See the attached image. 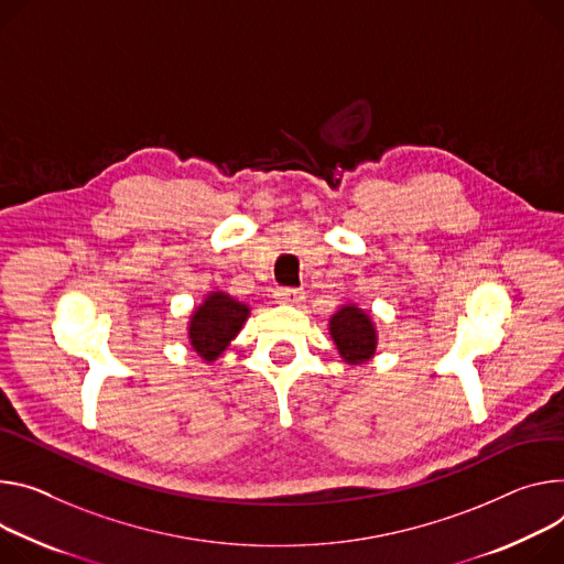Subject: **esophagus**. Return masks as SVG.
Returning a JSON list of instances; mask_svg holds the SVG:
<instances>
[{"label": "esophagus", "instance_id": "1", "mask_svg": "<svg viewBox=\"0 0 564 564\" xmlns=\"http://www.w3.org/2000/svg\"><path fill=\"white\" fill-rule=\"evenodd\" d=\"M276 301L279 303H288V305H296L305 299V292L301 288H279L276 290Z\"/></svg>", "mask_w": 564, "mask_h": 564}]
</instances>
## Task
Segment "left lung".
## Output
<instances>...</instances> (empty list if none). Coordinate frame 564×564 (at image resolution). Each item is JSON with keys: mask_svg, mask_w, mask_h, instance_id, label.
Wrapping results in <instances>:
<instances>
[{"mask_svg": "<svg viewBox=\"0 0 564 564\" xmlns=\"http://www.w3.org/2000/svg\"><path fill=\"white\" fill-rule=\"evenodd\" d=\"M328 333L337 346L341 360L350 367L365 365L376 355L378 330L367 311L357 303H344L330 317Z\"/></svg>", "mask_w": 564, "mask_h": 564, "instance_id": "left-lung-1", "label": "left lung"}]
</instances>
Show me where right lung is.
Here are the masks:
<instances>
[{
  "mask_svg": "<svg viewBox=\"0 0 564 564\" xmlns=\"http://www.w3.org/2000/svg\"><path fill=\"white\" fill-rule=\"evenodd\" d=\"M251 308L223 290H214L193 311L188 319L191 348L212 365L240 333Z\"/></svg>",
  "mask_w": 564,
  "mask_h": 564,
  "instance_id": "add662e5",
  "label": "right lung"
}]
</instances>
